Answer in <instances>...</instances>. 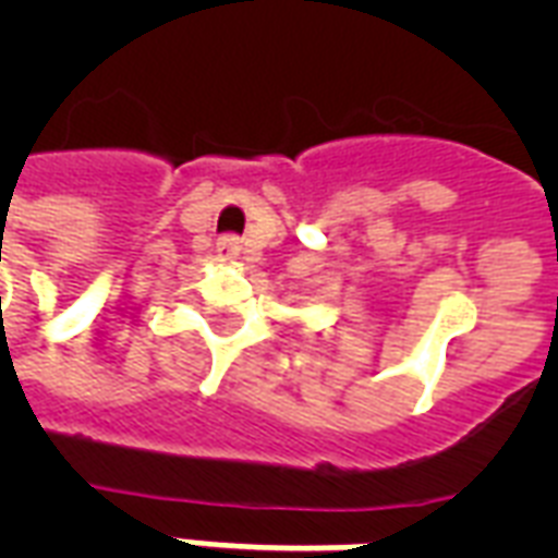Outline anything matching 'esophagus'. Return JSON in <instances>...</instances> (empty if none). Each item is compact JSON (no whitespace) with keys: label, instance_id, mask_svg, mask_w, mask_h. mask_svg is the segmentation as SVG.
Returning a JSON list of instances; mask_svg holds the SVG:
<instances>
[{"label":"esophagus","instance_id":"esophagus-1","mask_svg":"<svg viewBox=\"0 0 558 558\" xmlns=\"http://www.w3.org/2000/svg\"><path fill=\"white\" fill-rule=\"evenodd\" d=\"M236 248H240V240H236L234 234H226L217 240V252L222 254V257H231V254H236Z\"/></svg>","mask_w":558,"mask_h":558}]
</instances>
